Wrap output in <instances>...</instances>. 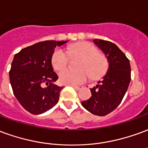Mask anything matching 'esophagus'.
I'll return each mask as SVG.
<instances>
[{
  "mask_svg": "<svg viewBox=\"0 0 148 148\" xmlns=\"http://www.w3.org/2000/svg\"><path fill=\"white\" fill-rule=\"evenodd\" d=\"M73 86V87H74V88L76 90H79L81 89V87H80V86Z\"/></svg>",
  "mask_w": 148,
  "mask_h": 148,
  "instance_id": "1",
  "label": "esophagus"
}]
</instances>
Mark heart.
<instances>
[{"instance_id":"obj_1","label":"heart","mask_w":148,"mask_h":148,"mask_svg":"<svg viewBox=\"0 0 148 148\" xmlns=\"http://www.w3.org/2000/svg\"><path fill=\"white\" fill-rule=\"evenodd\" d=\"M69 54L71 56H80L77 62L79 69H65L60 71L59 80L62 84L80 85L89 77L97 79L106 74L109 67L106 57L99 53V49L91 43L80 42L71 45ZM68 53L63 49H56L53 53L51 63L55 71H61L69 63Z\"/></svg>"}]
</instances>
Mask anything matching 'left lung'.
<instances>
[{
	"label": "left lung",
	"instance_id": "left-lung-1",
	"mask_svg": "<svg viewBox=\"0 0 148 148\" xmlns=\"http://www.w3.org/2000/svg\"><path fill=\"white\" fill-rule=\"evenodd\" d=\"M94 43L106 55L109 68L103 80L90 89L92 96L82 102V105L90 113L104 116L113 111L123 99L131 82V66L115 44L100 39H95Z\"/></svg>",
	"mask_w": 148,
	"mask_h": 148
}]
</instances>
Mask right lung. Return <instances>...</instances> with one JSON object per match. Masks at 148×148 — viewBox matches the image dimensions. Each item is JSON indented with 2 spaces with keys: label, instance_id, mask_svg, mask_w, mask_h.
<instances>
[{
  "label": "right lung",
  "instance_id": "obj_1",
  "mask_svg": "<svg viewBox=\"0 0 148 148\" xmlns=\"http://www.w3.org/2000/svg\"><path fill=\"white\" fill-rule=\"evenodd\" d=\"M67 42H38L22 49L13 58L10 84L17 101L29 113H44L58 102L62 87L54 84L58 77L53 71L51 58L56 46Z\"/></svg>",
  "mask_w": 148,
  "mask_h": 148
}]
</instances>
